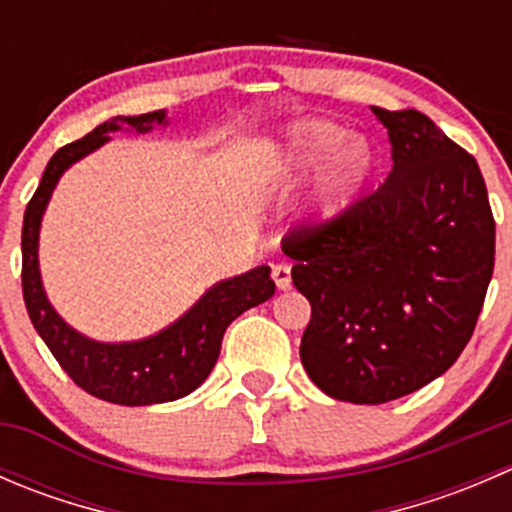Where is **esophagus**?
<instances>
[{
	"label": "esophagus",
	"instance_id": "34e87169",
	"mask_svg": "<svg viewBox=\"0 0 512 512\" xmlns=\"http://www.w3.org/2000/svg\"><path fill=\"white\" fill-rule=\"evenodd\" d=\"M272 280H275L277 289L292 287V272L287 265H272Z\"/></svg>",
	"mask_w": 512,
	"mask_h": 512
}]
</instances>
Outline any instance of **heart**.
Here are the masks:
<instances>
[{
    "instance_id": "1",
    "label": "heart",
    "mask_w": 512,
    "mask_h": 512,
    "mask_svg": "<svg viewBox=\"0 0 512 512\" xmlns=\"http://www.w3.org/2000/svg\"><path fill=\"white\" fill-rule=\"evenodd\" d=\"M347 140V131L332 121H307L299 123L289 133L287 158L294 173H309L317 168L331 153L322 188L312 205L309 223L314 227H327L337 223L361 193L371 175V151L359 138Z\"/></svg>"
}]
</instances>
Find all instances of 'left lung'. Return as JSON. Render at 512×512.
I'll return each instance as SVG.
<instances>
[{"label": "left lung", "instance_id": "1", "mask_svg": "<svg viewBox=\"0 0 512 512\" xmlns=\"http://www.w3.org/2000/svg\"><path fill=\"white\" fill-rule=\"evenodd\" d=\"M391 141L384 185L337 223L299 227L282 250L312 304L299 356L349 404H386L451 369L473 337L495 262L476 158L421 111L371 106Z\"/></svg>", "mask_w": 512, "mask_h": 512}]
</instances>
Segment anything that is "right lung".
<instances>
[{
    "instance_id": "right-lung-1",
    "label": "right lung",
    "mask_w": 512,
    "mask_h": 512,
    "mask_svg": "<svg viewBox=\"0 0 512 512\" xmlns=\"http://www.w3.org/2000/svg\"><path fill=\"white\" fill-rule=\"evenodd\" d=\"M153 123L165 126V111L111 118L81 141L59 148L46 165L34 198L29 200L22 227V289L34 329L76 386L96 399L121 406L163 404L183 399L198 389L218 361L223 334L232 319L275 294L270 267H255L210 287L183 317L153 337L118 344L84 337L51 307L39 275V227L56 183L76 160L101 148L111 131L131 126L136 133H146Z\"/></svg>"
}]
</instances>
